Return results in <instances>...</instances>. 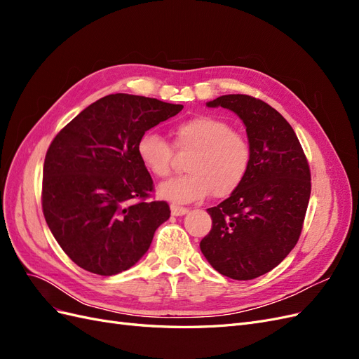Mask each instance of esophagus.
<instances>
[{
    "label": "esophagus",
    "instance_id": "1",
    "mask_svg": "<svg viewBox=\"0 0 359 359\" xmlns=\"http://www.w3.org/2000/svg\"><path fill=\"white\" fill-rule=\"evenodd\" d=\"M170 212H172V215L180 217V215L187 214V212H189V210H187V208H184V206H177V205H172V206H170Z\"/></svg>",
    "mask_w": 359,
    "mask_h": 359
}]
</instances>
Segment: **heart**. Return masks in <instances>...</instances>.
<instances>
[{
    "instance_id": "b5f03b06",
    "label": "heart",
    "mask_w": 359,
    "mask_h": 359,
    "mask_svg": "<svg viewBox=\"0 0 359 359\" xmlns=\"http://www.w3.org/2000/svg\"><path fill=\"white\" fill-rule=\"evenodd\" d=\"M175 147L193 151L187 175L175 177L158 186V196L172 203H190L208 196L223 199L235 193L247 177L252 161L248 139L222 118L199 115L173 127ZM144 168L158 178L170 173L173 148L154 132L140 135L136 145Z\"/></svg>"
}]
</instances>
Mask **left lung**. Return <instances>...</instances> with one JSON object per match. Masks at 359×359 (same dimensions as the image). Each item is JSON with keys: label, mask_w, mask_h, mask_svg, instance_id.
I'll return each mask as SVG.
<instances>
[{"label": "left lung", "mask_w": 359, "mask_h": 359, "mask_svg": "<svg viewBox=\"0 0 359 359\" xmlns=\"http://www.w3.org/2000/svg\"><path fill=\"white\" fill-rule=\"evenodd\" d=\"M243 119L252 148L247 177L212 208L210 233L201 250L211 266L233 280L269 273L297 245L309 206V161L293 128L274 107L245 94L206 103Z\"/></svg>", "instance_id": "1"}]
</instances>
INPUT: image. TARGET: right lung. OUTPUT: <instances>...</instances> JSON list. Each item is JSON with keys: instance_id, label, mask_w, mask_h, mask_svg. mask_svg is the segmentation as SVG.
Wrapping results in <instances>:
<instances>
[{"instance_id": "right-lung-1", "label": "right lung", "mask_w": 359, "mask_h": 359, "mask_svg": "<svg viewBox=\"0 0 359 359\" xmlns=\"http://www.w3.org/2000/svg\"><path fill=\"white\" fill-rule=\"evenodd\" d=\"M181 109L149 97L109 94L52 140L43 166V214L76 265L114 276L148 252L170 210L165 201H147L153 178L136 145L140 135Z\"/></svg>"}]
</instances>
